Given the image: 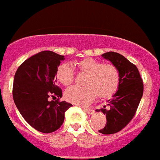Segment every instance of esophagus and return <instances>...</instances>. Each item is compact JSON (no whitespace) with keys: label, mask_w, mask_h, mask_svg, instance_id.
Listing matches in <instances>:
<instances>
[{"label":"esophagus","mask_w":160,"mask_h":160,"mask_svg":"<svg viewBox=\"0 0 160 160\" xmlns=\"http://www.w3.org/2000/svg\"><path fill=\"white\" fill-rule=\"evenodd\" d=\"M83 111H84L86 113H87L88 114H93L94 113V110L90 108H83Z\"/></svg>","instance_id":"obj_1"}]
</instances>
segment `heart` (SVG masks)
<instances>
[{
	"instance_id": "1",
	"label": "heart",
	"mask_w": 160,
	"mask_h": 160,
	"mask_svg": "<svg viewBox=\"0 0 160 160\" xmlns=\"http://www.w3.org/2000/svg\"><path fill=\"white\" fill-rule=\"evenodd\" d=\"M78 70L86 74L85 87H72L66 90L65 98L68 102L79 106L92 102L96 94L101 99L110 98L118 89L119 71L113 64H104L102 61L86 58L76 62ZM74 72L68 63H62L56 70L58 81L64 86H70L74 81Z\"/></svg>"
}]
</instances>
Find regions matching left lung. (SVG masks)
I'll return each mask as SVG.
<instances>
[{
	"label": "left lung",
	"instance_id": "obj_1",
	"mask_svg": "<svg viewBox=\"0 0 160 160\" xmlns=\"http://www.w3.org/2000/svg\"><path fill=\"white\" fill-rule=\"evenodd\" d=\"M102 56L111 61L119 71L118 91L112 99L108 100L107 109L105 106L97 111H102L107 118L106 126L98 131L103 135H111L123 129L134 118L143 94V82L136 66L122 54L107 52Z\"/></svg>",
	"mask_w": 160,
	"mask_h": 160
}]
</instances>
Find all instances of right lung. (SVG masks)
<instances>
[{"mask_svg": "<svg viewBox=\"0 0 160 160\" xmlns=\"http://www.w3.org/2000/svg\"><path fill=\"white\" fill-rule=\"evenodd\" d=\"M64 56L42 51L29 58L17 70L12 86L13 101L25 120L42 133H52L62 125L65 112L72 107L60 101L56 70ZM49 97L57 98L49 101Z\"/></svg>", "mask_w": 160, "mask_h": 160, "instance_id": "add662e5", "label": "right lung"}]
</instances>
